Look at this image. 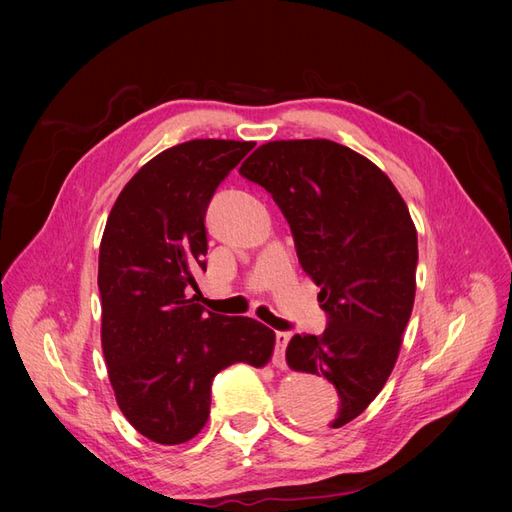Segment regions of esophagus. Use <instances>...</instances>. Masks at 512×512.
<instances>
[{
  "label": "esophagus",
  "mask_w": 512,
  "mask_h": 512,
  "mask_svg": "<svg viewBox=\"0 0 512 512\" xmlns=\"http://www.w3.org/2000/svg\"><path fill=\"white\" fill-rule=\"evenodd\" d=\"M290 342V333L288 331H277L275 333V354H273V365L284 369L286 367V359H284V352L286 346Z\"/></svg>",
  "instance_id": "esophagus-1"
}]
</instances>
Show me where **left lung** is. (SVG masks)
Listing matches in <instances>:
<instances>
[{
	"mask_svg": "<svg viewBox=\"0 0 512 512\" xmlns=\"http://www.w3.org/2000/svg\"><path fill=\"white\" fill-rule=\"evenodd\" d=\"M239 173L273 196L320 286L327 329L294 335L286 361L335 386L324 425L342 427L389 380L412 314L418 241L408 205L374 162L327 138L260 145Z\"/></svg>",
	"mask_w": 512,
	"mask_h": 512,
	"instance_id": "obj_1",
	"label": "left lung"
}]
</instances>
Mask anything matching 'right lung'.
I'll return each instance as SVG.
<instances>
[{
	"instance_id": "obj_1",
	"label": "right lung",
	"mask_w": 512,
	"mask_h": 512,
	"mask_svg": "<svg viewBox=\"0 0 512 512\" xmlns=\"http://www.w3.org/2000/svg\"><path fill=\"white\" fill-rule=\"evenodd\" d=\"M254 143L196 138L149 160L108 213L100 243L102 352L117 406L158 444L205 427L211 382L232 363L267 365L275 333L190 299L207 269L205 213Z\"/></svg>"
}]
</instances>
